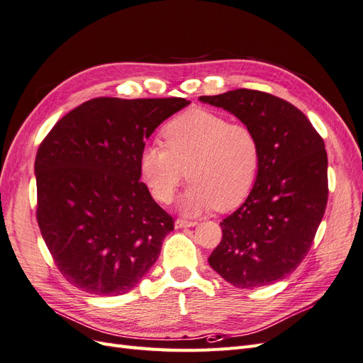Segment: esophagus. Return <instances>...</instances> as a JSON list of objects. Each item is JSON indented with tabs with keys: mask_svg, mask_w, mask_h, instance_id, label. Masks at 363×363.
I'll use <instances>...</instances> for the list:
<instances>
[{
	"mask_svg": "<svg viewBox=\"0 0 363 363\" xmlns=\"http://www.w3.org/2000/svg\"><path fill=\"white\" fill-rule=\"evenodd\" d=\"M196 224V221H186V219H175V227L177 228H184V227H194Z\"/></svg>",
	"mask_w": 363,
	"mask_h": 363,
	"instance_id": "1",
	"label": "esophagus"
}]
</instances>
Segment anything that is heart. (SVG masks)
I'll return each mask as SVG.
<instances>
[{"instance_id": "obj_1", "label": "heart", "mask_w": 363, "mask_h": 363, "mask_svg": "<svg viewBox=\"0 0 363 363\" xmlns=\"http://www.w3.org/2000/svg\"><path fill=\"white\" fill-rule=\"evenodd\" d=\"M160 135L163 145H150L139 157L140 177L156 201L171 203L186 177L192 184L183 200L188 213L213 207L228 212L248 199L262 162L255 130L213 111L191 108L164 124Z\"/></svg>"}]
</instances>
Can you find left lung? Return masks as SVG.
Returning <instances> with one entry per match:
<instances>
[{"mask_svg": "<svg viewBox=\"0 0 363 363\" xmlns=\"http://www.w3.org/2000/svg\"><path fill=\"white\" fill-rule=\"evenodd\" d=\"M200 100L255 130L262 162L245 203L219 224L211 267L236 288L281 280L309 252L328 199L324 140L294 104L267 92L235 89Z\"/></svg>", "mask_w": 363, "mask_h": 363, "instance_id": "1", "label": "left lung"}]
</instances>
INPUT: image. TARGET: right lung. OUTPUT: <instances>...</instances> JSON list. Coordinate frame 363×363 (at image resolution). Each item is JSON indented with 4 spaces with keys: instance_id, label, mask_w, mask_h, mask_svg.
<instances>
[{
    "instance_id": "obj_1",
    "label": "right lung",
    "mask_w": 363,
    "mask_h": 363,
    "mask_svg": "<svg viewBox=\"0 0 363 363\" xmlns=\"http://www.w3.org/2000/svg\"><path fill=\"white\" fill-rule=\"evenodd\" d=\"M189 103L92 98L40 142L38 224L57 269L75 288L121 295L155 265L174 218L139 180V157L156 127Z\"/></svg>"
}]
</instances>
